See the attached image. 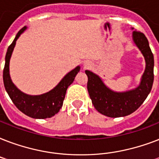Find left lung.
I'll return each mask as SVG.
<instances>
[{
	"instance_id": "left-lung-1",
	"label": "left lung",
	"mask_w": 159,
	"mask_h": 159,
	"mask_svg": "<svg viewBox=\"0 0 159 159\" xmlns=\"http://www.w3.org/2000/svg\"><path fill=\"white\" fill-rule=\"evenodd\" d=\"M133 39L145 58L146 68L140 85L136 89L126 92H112L106 87L97 75L86 70L88 77L87 90L92 104L98 112L108 117L116 118L130 115L143 104L153 87V54L148 41L142 32L134 30Z\"/></svg>"
}]
</instances>
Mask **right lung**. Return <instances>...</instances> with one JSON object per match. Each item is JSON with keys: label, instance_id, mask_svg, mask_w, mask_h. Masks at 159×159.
<instances>
[{"label": "right lung", "instance_id": "right-lung-1", "mask_svg": "<svg viewBox=\"0 0 159 159\" xmlns=\"http://www.w3.org/2000/svg\"><path fill=\"white\" fill-rule=\"evenodd\" d=\"M25 29V27H23L19 31L13 42L8 47L6 55V63L3 69L4 86L12 102L25 115L34 119L50 118L57 114L62 106L67 87L74 81L76 75L79 72L80 67H77L68 72L57 87L45 94L29 96L21 92L11 82L9 74V63L16 40Z\"/></svg>", "mask_w": 159, "mask_h": 159}]
</instances>
